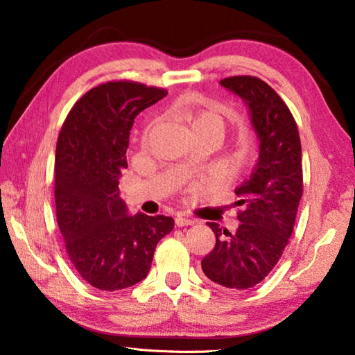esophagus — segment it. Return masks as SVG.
Masks as SVG:
<instances>
[{"label":"esophagus","mask_w":355,"mask_h":355,"mask_svg":"<svg viewBox=\"0 0 355 355\" xmlns=\"http://www.w3.org/2000/svg\"><path fill=\"white\" fill-rule=\"evenodd\" d=\"M192 224H194V220L184 218V216H177V218H175V225L177 227H184V225H192Z\"/></svg>","instance_id":"34e87169"}]
</instances>
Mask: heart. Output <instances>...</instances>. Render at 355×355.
<instances>
[{
	"mask_svg": "<svg viewBox=\"0 0 355 355\" xmlns=\"http://www.w3.org/2000/svg\"><path fill=\"white\" fill-rule=\"evenodd\" d=\"M196 128H214L222 133L224 131V123H222L220 117L216 116V114L202 111L192 116V130Z\"/></svg>",
	"mask_w": 355,
	"mask_h": 355,
	"instance_id": "obj_1",
	"label": "heart"
}]
</instances>
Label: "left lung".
Segmentation results:
<instances>
[{
    "instance_id": "left-lung-1",
    "label": "left lung",
    "mask_w": 355,
    "mask_h": 355,
    "mask_svg": "<svg viewBox=\"0 0 355 355\" xmlns=\"http://www.w3.org/2000/svg\"><path fill=\"white\" fill-rule=\"evenodd\" d=\"M219 84L248 106L258 158L249 178L235 188V205L241 207L236 232L208 222L216 245L202 260V271L228 290H248L272 271L293 233L302 197V150L290 110L269 84L255 76Z\"/></svg>"
}]
</instances>
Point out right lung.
<instances>
[{
	"instance_id": "1",
	"label": "right lung",
	"mask_w": 355,
	"mask_h": 355,
	"mask_svg": "<svg viewBox=\"0 0 355 355\" xmlns=\"http://www.w3.org/2000/svg\"><path fill=\"white\" fill-rule=\"evenodd\" d=\"M166 95L139 83L100 84L76 101L59 133L58 225L78 274L98 290H123L146 279L156 244L173 228L169 216L130 214L119 196L135 119Z\"/></svg>"
}]
</instances>
